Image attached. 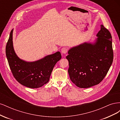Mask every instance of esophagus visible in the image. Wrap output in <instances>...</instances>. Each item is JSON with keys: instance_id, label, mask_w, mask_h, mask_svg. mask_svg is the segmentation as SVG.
Instances as JSON below:
<instances>
[{"instance_id": "esophagus-1", "label": "esophagus", "mask_w": 120, "mask_h": 120, "mask_svg": "<svg viewBox=\"0 0 120 120\" xmlns=\"http://www.w3.org/2000/svg\"><path fill=\"white\" fill-rule=\"evenodd\" d=\"M61 51L62 53L66 54L67 53V52L68 51V49L66 48V47H64V48H62V49H61Z\"/></svg>"}]
</instances>
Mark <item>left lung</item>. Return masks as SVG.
<instances>
[{
    "label": "left lung",
    "mask_w": 120,
    "mask_h": 120,
    "mask_svg": "<svg viewBox=\"0 0 120 120\" xmlns=\"http://www.w3.org/2000/svg\"><path fill=\"white\" fill-rule=\"evenodd\" d=\"M94 44L84 43L68 50V72L71 82L80 88L99 84L113 61L111 34L103 25Z\"/></svg>",
    "instance_id": "obj_1"
}]
</instances>
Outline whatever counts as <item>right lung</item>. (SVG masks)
Segmentation results:
<instances>
[{
    "mask_svg": "<svg viewBox=\"0 0 120 120\" xmlns=\"http://www.w3.org/2000/svg\"><path fill=\"white\" fill-rule=\"evenodd\" d=\"M13 30L6 45V56L13 77L20 84L30 88H38L48 82L56 63L60 60V52L48 56L34 62L20 60L14 52L12 42Z\"/></svg>",
    "mask_w": 120,
    "mask_h": 120,
    "instance_id": "right-lung-1",
    "label": "right lung"
}]
</instances>
